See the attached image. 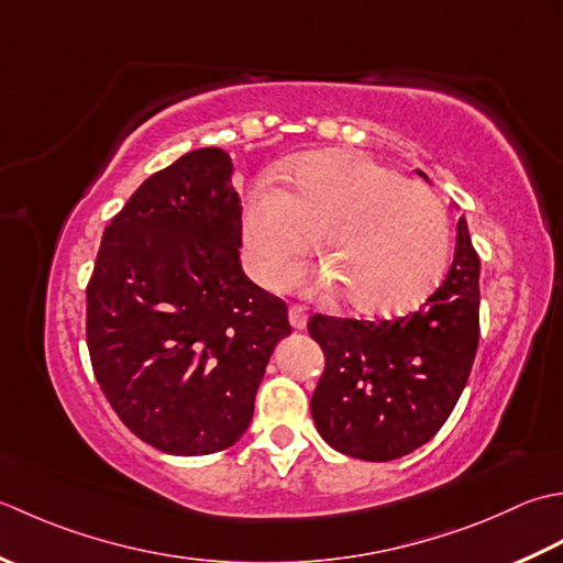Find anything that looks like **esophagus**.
I'll list each match as a JSON object with an SVG mask.
<instances>
[{
  "label": "esophagus",
  "instance_id": "obj_1",
  "mask_svg": "<svg viewBox=\"0 0 563 563\" xmlns=\"http://www.w3.org/2000/svg\"><path fill=\"white\" fill-rule=\"evenodd\" d=\"M306 320H308V316L303 311V306H296V303L289 306V323L294 330H303Z\"/></svg>",
  "mask_w": 563,
  "mask_h": 563
}]
</instances>
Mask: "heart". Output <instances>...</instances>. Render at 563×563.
Listing matches in <instances>:
<instances>
[{
    "label": "heart",
    "mask_w": 563,
    "mask_h": 563,
    "mask_svg": "<svg viewBox=\"0 0 563 563\" xmlns=\"http://www.w3.org/2000/svg\"><path fill=\"white\" fill-rule=\"evenodd\" d=\"M318 235L325 265L298 272L306 291H342L352 311L394 316L420 303L442 277L450 221L418 181L362 153L325 151L296 165L289 189L262 185L247 199L243 243L250 269L279 286Z\"/></svg>",
    "instance_id": "b5f03b06"
}]
</instances>
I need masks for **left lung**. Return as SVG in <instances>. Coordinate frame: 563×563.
Here are the masks:
<instances>
[{
	"mask_svg": "<svg viewBox=\"0 0 563 563\" xmlns=\"http://www.w3.org/2000/svg\"><path fill=\"white\" fill-rule=\"evenodd\" d=\"M478 301V255L459 218L452 267L418 311L378 323L308 320L325 354L311 398L320 438L364 462H391L430 442L472 374Z\"/></svg>",
	"mask_w": 563,
	"mask_h": 563,
	"instance_id": "1",
	"label": "left lung"
}]
</instances>
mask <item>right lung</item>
Masks as SVG:
<instances>
[{"mask_svg":"<svg viewBox=\"0 0 563 563\" xmlns=\"http://www.w3.org/2000/svg\"><path fill=\"white\" fill-rule=\"evenodd\" d=\"M233 163L199 147L111 218L87 284V347L111 408L155 450L197 456L252 420L286 303L240 269Z\"/></svg>","mask_w":563,"mask_h":563,"instance_id":"right-lung-1","label":"right lung"}]
</instances>
